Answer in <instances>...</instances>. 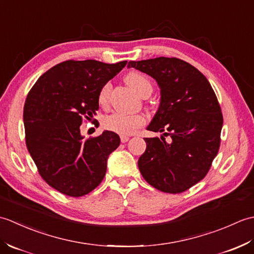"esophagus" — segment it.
<instances>
[{
    "instance_id": "34e87169",
    "label": "esophagus",
    "mask_w": 254,
    "mask_h": 254,
    "mask_svg": "<svg viewBox=\"0 0 254 254\" xmlns=\"http://www.w3.org/2000/svg\"><path fill=\"white\" fill-rule=\"evenodd\" d=\"M120 138H121V142H122V143H127V142L128 141V139H130V137L127 136V135H121Z\"/></svg>"
}]
</instances>
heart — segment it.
I'll use <instances>...</instances> for the list:
<instances>
[{
    "mask_svg": "<svg viewBox=\"0 0 254 254\" xmlns=\"http://www.w3.org/2000/svg\"><path fill=\"white\" fill-rule=\"evenodd\" d=\"M127 83L142 97H147L153 91V83L146 75L133 71L126 77ZM111 84L106 83L99 90L98 102L102 107H106L109 102ZM145 118L142 115H127L123 112H113L112 115L104 119V127L107 130L116 132L122 135H128L136 131V128L144 126Z\"/></svg>",
    "mask_w": 254,
    "mask_h": 254,
    "instance_id": "obj_1",
    "label": "heart"
}]
</instances>
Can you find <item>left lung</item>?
<instances>
[{"label": "left lung", "mask_w": 254, "mask_h": 254, "mask_svg": "<svg viewBox=\"0 0 254 254\" xmlns=\"http://www.w3.org/2000/svg\"><path fill=\"white\" fill-rule=\"evenodd\" d=\"M156 79L160 87L158 111L148 131L169 136L146 137L138 169L150 186L166 193L187 191L207 175L220 146L223 113L207 78L177 58L130 61Z\"/></svg>", "instance_id": "1"}]
</instances>
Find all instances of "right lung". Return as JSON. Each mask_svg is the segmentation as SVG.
<instances>
[{
    "label": "right lung",
    "mask_w": 254,
    "mask_h": 254,
    "mask_svg": "<svg viewBox=\"0 0 254 254\" xmlns=\"http://www.w3.org/2000/svg\"><path fill=\"white\" fill-rule=\"evenodd\" d=\"M127 63L64 61L42 74L27 95V149L42 179L62 194L86 195L104 179L107 159L120 145V137L105 131L84 139L79 127L95 120L100 88Z\"/></svg>",
    "instance_id": "1"
}]
</instances>
